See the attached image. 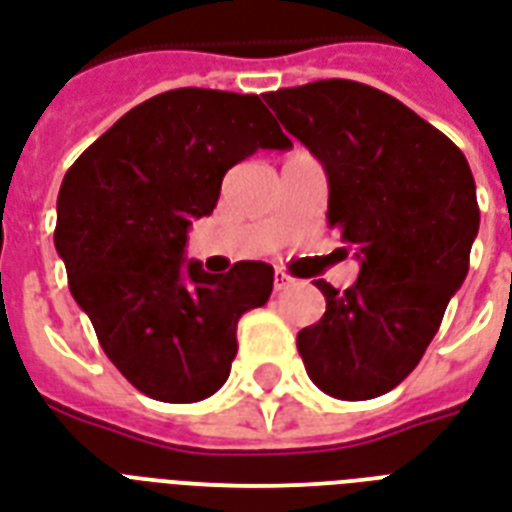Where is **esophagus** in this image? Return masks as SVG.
Masks as SVG:
<instances>
[{
	"instance_id": "esophagus-1",
	"label": "esophagus",
	"mask_w": 512,
	"mask_h": 512,
	"mask_svg": "<svg viewBox=\"0 0 512 512\" xmlns=\"http://www.w3.org/2000/svg\"><path fill=\"white\" fill-rule=\"evenodd\" d=\"M291 283H294V280L288 278L286 272L275 270V291H286V288L291 286Z\"/></svg>"
}]
</instances>
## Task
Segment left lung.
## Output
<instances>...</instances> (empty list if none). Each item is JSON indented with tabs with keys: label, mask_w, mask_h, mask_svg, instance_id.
<instances>
[{
	"label": "left lung",
	"mask_w": 512,
	"mask_h": 512,
	"mask_svg": "<svg viewBox=\"0 0 512 512\" xmlns=\"http://www.w3.org/2000/svg\"><path fill=\"white\" fill-rule=\"evenodd\" d=\"M280 124L329 178L326 221L361 272L326 297L297 334L315 386L348 402L375 399L416 370L470 270L480 210L464 153L394 96L356 80H315L264 94Z\"/></svg>",
	"instance_id": "obj_1"
}]
</instances>
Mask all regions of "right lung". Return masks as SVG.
<instances>
[{
	"label": "right lung",
	"mask_w": 512,
	"mask_h": 512,
	"mask_svg": "<svg viewBox=\"0 0 512 512\" xmlns=\"http://www.w3.org/2000/svg\"><path fill=\"white\" fill-rule=\"evenodd\" d=\"M259 148H291L256 94L175 88L132 107L69 167L56 251L102 351L159 402L224 386L237 321L272 294L264 261L210 275L186 261L191 218L213 213L224 175Z\"/></svg>",
	"instance_id": "obj_1"
}]
</instances>
